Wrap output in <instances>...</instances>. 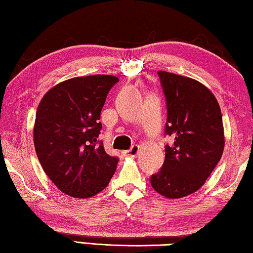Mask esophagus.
Returning <instances> with one entry per match:
<instances>
[{"mask_svg":"<svg viewBox=\"0 0 253 253\" xmlns=\"http://www.w3.org/2000/svg\"><path fill=\"white\" fill-rule=\"evenodd\" d=\"M139 153V146L137 145H133L130 150H127L125 152V154L126 156H131V157H135Z\"/></svg>","mask_w":253,"mask_h":253,"instance_id":"esophagus-1","label":"esophagus"}]
</instances>
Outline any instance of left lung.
<instances>
[{
	"label": "left lung",
	"mask_w": 253,
	"mask_h": 253,
	"mask_svg": "<svg viewBox=\"0 0 253 253\" xmlns=\"http://www.w3.org/2000/svg\"><path fill=\"white\" fill-rule=\"evenodd\" d=\"M157 74L168 108L165 133L174 142L165 145L163 166L151 176V185L166 198H182L197 192L221 159L222 116L206 85L168 71Z\"/></svg>",
	"instance_id": "obj_1"
}]
</instances>
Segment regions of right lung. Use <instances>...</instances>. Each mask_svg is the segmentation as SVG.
Here are the masks:
<instances>
[{
    "label": "right lung",
    "instance_id": "add662e5",
    "mask_svg": "<svg viewBox=\"0 0 253 253\" xmlns=\"http://www.w3.org/2000/svg\"><path fill=\"white\" fill-rule=\"evenodd\" d=\"M119 82L111 75L76 77L56 84L38 104L34 145L49 179L64 194L89 198L107 187L118 157L98 141L100 113Z\"/></svg>",
    "mask_w": 253,
    "mask_h": 253
}]
</instances>
